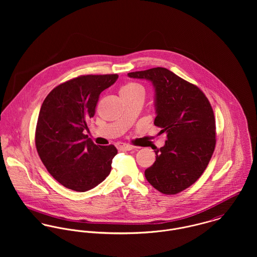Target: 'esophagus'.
<instances>
[{"mask_svg": "<svg viewBox=\"0 0 257 257\" xmlns=\"http://www.w3.org/2000/svg\"><path fill=\"white\" fill-rule=\"evenodd\" d=\"M117 148L120 150V151H130L133 149L132 146H128V145H119Z\"/></svg>", "mask_w": 257, "mask_h": 257, "instance_id": "1", "label": "esophagus"}]
</instances>
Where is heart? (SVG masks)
Masks as SVG:
<instances>
[{
  "label": "heart",
  "mask_w": 257,
  "mask_h": 257,
  "mask_svg": "<svg viewBox=\"0 0 257 257\" xmlns=\"http://www.w3.org/2000/svg\"><path fill=\"white\" fill-rule=\"evenodd\" d=\"M120 92H143L144 93V88L137 83H128L124 87L121 88Z\"/></svg>",
  "instance_id": "1"
}]
</instances>
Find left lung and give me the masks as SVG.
<instances>
[{"label": "left lung", "instance_id": "8db88e82", "mask_svg": "<svg viewBox=\"0 0 257 257\" xmlns=\"http://www.w3.org/2000/svg\"><path fill=\"white\" fill-rule=\"evenodd\" d=\"M154 88V124L166 134L164 147L145 172L156 190L174 195L195 183L207 168L216 146V120L211 104L195 85L162 67L127 74Z\"/></svg>", "mask_w": 257, "mask_h": 257}]
</instances>
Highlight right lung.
Wrapping results in <instances>:
<instances>
[{
  "mask_svg": "<svg viewBox=\"0 0 257 257\" xmlns=\"http://www.w3.org/2000/svg\"><path fill=\"white\" fill-rule=\"evenodd\" d=\"M117 78V74L74 78L55 87L41 105L37 153L50 175L68 189L89 191L110 174L116 148L97 146L83 132L95 114L100 94Z\"/></svg>",
  "mask_w": 257,
  "mask_h": 257,
  "instance_id": "obj_1",
  "label": "right lung"
}]
</instances>
